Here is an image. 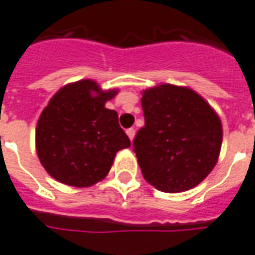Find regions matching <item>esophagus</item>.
<instances>
[{
	"label": "esophagus",
	"mask_w": 255,
	"mask_h": 255,
	"mask_svg": "<svg viewBox=\"0 0 255 255\" xmlns=\"http://www.w3.org/2000/svg\"><path fill=\"white\" fill-rule=\"evenodd\" d=\"M126 134L129 136L130 140H133V138H134V134H136V130H134L133 128H130V129H128V130H126Z\"/></svg>",
	"instance_id": "34e87169"
}]
</instances>
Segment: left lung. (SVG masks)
<instances>
[{
	"label": "left lung",
	"mask_w": 255,
	"mask_h": 255,
	"mask_svg": "<svg viewBox=\"0 0 255 255\" xmlns=\"http://www.w3.org/2000/svg\"><path fill=\"white\" fill-rule=\"evenodd\" d=\"M145 125L133 140L142 176L174 194L196 187L216 166L223 126L209 103L189 88L163 84L142 92Z\"/></svg>",
	"instance_id": "obj_1"
}]
</instances>
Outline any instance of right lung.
I'll return each mask as SVG.
<instances>
[{"mask_svg": "<svg viewBox=\"0 0 255 255\" xmlns=\"http://www.w3.org/2000/svg\"><path fill=\"white\" fill-rule=\"evenodd\" d=\"M117 93L82 79L63 86L44 108L35 147L39 162L57 181L90 187L107 176L115 153L130 147L117 111L106 108Z\"/></svg>", "mask_w": 255, "mask_h": 255, "instance_id": "add662e5", "label": "right lung"}]
</instances>
